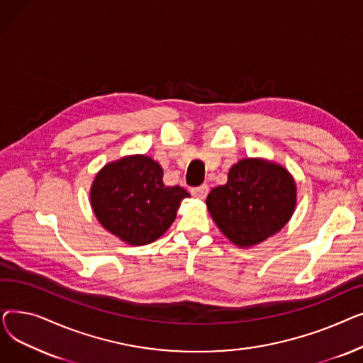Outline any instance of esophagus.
Wrapping results in <instances>:
<instances>
[{
    "mask_svg": "<svg viewBox=\"0 0 363 363\" xmlns=\"http://www.w3.org/2000/svg\"><path fill=\"white\" fill-rule=\"evenodd\" d=\"M191 194H193V197H196V199H199V200H204L206 197H207V194H208V185H201V186H197V188H193L191 189Z\"/></svg>",
    "mask_w": 363,
    "mask_h": 363,
    "instance_id": "esophagus-1",
    "label": "esophagus"
}]
</instances>
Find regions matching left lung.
<instances>
[{"instance_id":"obj_1","label":"left lung","mask_w":363,"mask_h":363,"mask_svg":"<svg viewBox=\"0 0 363 363\" xmlns=\"http://www.w3.org/2000/svg\"><path fill=\"white\" fill-rule=\"evenodd\" d=\"M297 185L284 166L259 157L241 159L228 182L208 193L207 211L234 245L249 249L278 234L291 219Z\"/></svg>"}]
</instances>
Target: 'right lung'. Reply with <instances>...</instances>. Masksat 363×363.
Returning a JSON list of instances; mask_svg holds the SVG:
<instances>
[{
	"label": "right lung",
	"mask_w": 363,
	"mask_h": 363,
	"mask_svg": "<svg viewBox=\"0 0 363 363\" xmlns=\"http://www.w3.org/2000/svg\"><path fill=\"white\" fill-rule=\"evenodd\" d=\"M182 186H166L163 169L145 155L125 156L95 175L89 200L104 230L130 245L160 238L174 223L184 199Z\"/></svg>",
	"instance_id": "obj_1"
}]
</instances>
